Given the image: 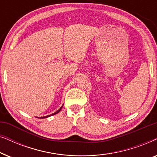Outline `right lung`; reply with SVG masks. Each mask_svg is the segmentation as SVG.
<instances>
[{
  "mask_svg": "<svg viewBox=\"0 0 157 157\" xmlns=\"http://www.w3.org/2000/svg\"><path fill=\"white\" fill-rule=\"evenodd\" d=\"M61 108H62V106L61 107V108H60L59 110H58L57 111H56L55 113H52V114H51V115H48V116H47V117H40V119H44V118H47V117H51V116H53V115H55V114H56V113H58L60 111H61Z\"/></svg>",
  "mask_w": 157,
  "mask_h": 157,
  "instance_id": "obj_1",
  "label": "right lung"
}]
</instances>
